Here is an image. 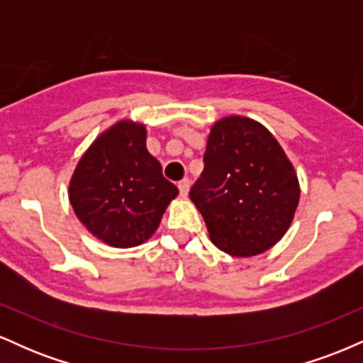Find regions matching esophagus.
Masks as SVG:
<instances>
[{
    "mask_svg": "<svg viewBox=\"0 0 363 363\" xmlns=\"http://www.w3.org/2000/svg\"><path fill=\"white\" fill-rule=\"evenodd\" d=\"M179 191H181V196H187L189 193V179H182V181H179Z\"/></svg>",
    "mask_w": 363,
    "mask_h": 363,
    "instance_id": "esophagus-1",
    "label": "esophagus"
}]
</instances>
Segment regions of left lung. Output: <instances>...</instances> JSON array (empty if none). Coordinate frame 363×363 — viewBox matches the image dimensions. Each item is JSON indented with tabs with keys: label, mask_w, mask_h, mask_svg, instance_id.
<instances>
[{
	"label": "left lung",
	"mask_w": 363,
	"mask_h": 363,
	"mask_svg": "<svg viewBox=\"0 0 363 363\" xmlns=\"http://www.w3.org/2000/svg\"><path fill=\"white\" fill-rule=\"evenodd\" d=\"M205 169L189 191L220 251L251 257L289 230L301 189L294 165L256 121L230 116L213 124Z\"/></svg>",
	"instance_id": "8db88e82"
}]
</instances>
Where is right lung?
Wrapping results in <instances>:
<instances>
[{
  "label": "right lung",
  "instance_id": "right-lung-1",
  "mask_svg": "<svg viewBox=\"0 0 363 363\" xmlns=\"http://www.w3.org/2000/svg\"><path fill=\"white\" fill-rule=\"evenodd\" d=\"M179 189L147 150L143 124L121 121L80 158L69 182V203L80 222L112 247L150 239Z\"/></svg>",
  "mask_w": 363,
  "mask_h": 363
}]
</instances>
